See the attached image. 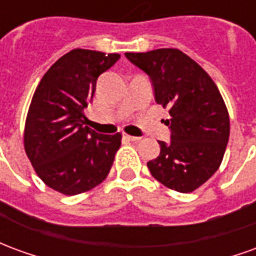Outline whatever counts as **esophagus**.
Listing matches in <instances>:
<instances>
[{"mask_svg": "<svg viewBox=\"0 0 256 256\" xmlns=\"http://www.w3.org/2000/svg\"><path fill=\"white\" fill-rule=\"evenodd\" d=\"M123 137L128 141H133V142H137L140 141V137H134V136H128V134H123Z\"/></svg>", "mask_w": 256, "mask_h": 256, "instance_id": "34e87169", "label": "esophagus"}]
</instances>
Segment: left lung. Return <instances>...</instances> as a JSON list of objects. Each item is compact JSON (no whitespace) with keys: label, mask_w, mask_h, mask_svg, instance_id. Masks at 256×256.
Instances as JSON below:
<instances>
[{"label":"left lung","mask_w":256,"mask_h":256,"mask_svg":"<svg viewBox=\"0 0 256 256\" xmlns=\"http://www.w3.org/2000/svg\"><path fill=\"white\" fill-rule=\"evenodd\" d=\"M150 78L155 100L168 108L170 142L148 162L152 177L177 192L203 185L220 166L229 141V114L220 90L194 60L178 49L126 53Z\"/></svg>","instance_id":"obj_1"}]
</instances>
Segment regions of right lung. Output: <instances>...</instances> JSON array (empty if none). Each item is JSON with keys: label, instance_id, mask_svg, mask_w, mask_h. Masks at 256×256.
I'll return each instance as SVG.
<instances>
[{"label": "right lung", "instance_id": "right-lung-1", "mask_svg": "<svg viewBox=\"0 0 256 256\" xmlns=\"http://www.w3.org/2000/svg\"><path fill=\"white\" fill-rule=\"evenodd\" d=\"M120 58L74 49L42 76L24 126V150L44 182L74 196L101 184L111 170L122 134L96 133L84 126V108L97 78Z\"/></svg>", "mask_w": 256, "mask_h": 256}]
</instances>
